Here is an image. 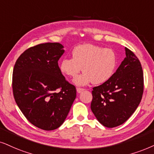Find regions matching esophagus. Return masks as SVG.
Listing matches in <instances>:
<instances>
[{"label":"esophagus","mask_w":154,"mask_h":154,"mask_svg":"<svg viewBox=\"0 0 154 154\" xmlns=\"http://www.w3.org/2000/svg\"><path fill=\"white\" fill-rule=\"evenodd\" d=\"M84 90H85V89L80 88V87H77V92H78V93H81L82 91H84Z\"/></svg>","instance_id":"34e87169"}]
</instances>
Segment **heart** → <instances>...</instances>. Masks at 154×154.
<instances>
[{"instance_id":"b5f03b06","label":"heart","mask_w":154,"mask_h":154,"mask_svg":"<svg viewBox=\"0 0 154 154\" xmlns=\"http://www.w3.org/2000/svg\"><path fill=\"white\" fill-rule=\"evenodd\" d=\"M72 58H66L61 62L62 73L75 77L82 70L84 72L74 80L77 85H102L112 77L117 65V57L112 50L92 44H84L74 48Z\"/></svg>"}]
</instances>
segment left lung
<instances>
[{
    "label": "left lung",
    "mask_w": 154,
    "mask_h": 154,
    "mask_svg": "<svg viewBox=\"0 0 154 154\" xmlns=\"http://www.w3.org/2000/svg\"><path fill=\"white\" fill-rule=\"evenodd\" d=\"M126 57L107 82L94 87L91 109L97 120L108 128L124 124L135 112L143 92L141 63L125 48Z\"/></svg>",
    "instance_id": "1"
}]
</instances>
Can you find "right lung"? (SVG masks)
I'll return each instance as SVG.
<instances>
[{"label": "right lung", "mask_w": 154, "mask_h": 154, "mask_svg": "<svg viewBox=\"0 0 154 154\" xmlns=\"http://www.w3.org/2000/svg\"><path fill=\"white\" fill-rule=\"evenodd\" d=\"M64 52L59 42L37 45L23 52L13 68L15 102L31 124L46 131L63 124L76 98L75 87L58 66Z\"/></svg>", "instance_id": "add662e5"}]
</instances>
